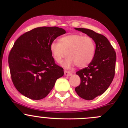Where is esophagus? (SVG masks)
Masks as SVG:
<instances>
[{
  "label": "esophagus",
  "mask_w": 128,
  "mask_h": 128,
  "mask_svg": "<svg viewBox=\"0 0 128 128\" xmlns=\"http://www.w3.org/2000/svg\"><path fill=\"white\" fill-rule=\"evenodd\" d=\"M64 74H65V76H70L72 75V73L71 72L65 70V71H64Z\"/></svg>",
  "instance_id": "obj_1"
}]
</instances>
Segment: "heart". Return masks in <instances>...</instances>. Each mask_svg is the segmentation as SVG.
I'll list each match as a JSON object with an SVG mask.
<instances>
[{
	"label": "heart",
	"mask_w": 128,
	"mask_h": 128,
	"mask_svg": "<svg viewBox=\"0 0 128 128\" xmlns=\"http://www.w3.org/2000/svg\"><path fill=\"white\" fill-rule=\"evenodd\" d=\"M54 60L61 63L66 56L64 66L70 68L76 64L78 68H86L94 60L96 46L92 38L82 34H74L60 38L58 43L52 42L49 46Z\"/></svg>",
	"instance_id": "obj_1"
}]
</instances>
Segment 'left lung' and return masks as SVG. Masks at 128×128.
Wrapping results in <instances>:
<instances>
[{
	"label": "left lung",
	"instance_id": "8db88e82",
	"mask_svg": "<svg viewBox=\"0 0 128 128\" xmlns=\"http://www.w3.org/2000/svg\"><path fill=\"white\" fill-rule=\"evenodd\" d=\"M76 30L86 34L96 43L94 60L87 68L76 72L80 78V85L75 88L79 97L92 100L103 94L112 82L115 74L116 54L108 39L102 34L84 28Z\"/></svg>",
	"mask_w": 128,
	"mask_h": 128
}]
</instances>
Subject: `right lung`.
<instances>
[{
	"label": "right lung",
	"mask_w": 128,
	"mask_h": 128,
	"mask_svg": "<svg viewBox=\"0 0 128 128\" xmlns=\"http://www.w3.org/2000/svg\"><path fill=\"white\" fill-rule=\"evenodd\" d=\"M65 33V30L58 27H37L15 42L8 62L12 82L22 95L33 100H42L64 75V69L55 63L49 46Z\"/></svg>",
	"instance_id": "1"
}]
</instances>
